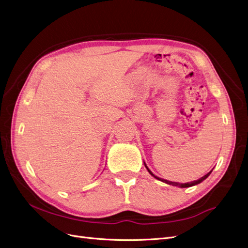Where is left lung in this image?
I'll list each match as a JSON object with an SVG mask.
<instances>
[{
    "label": "left lung",
    "instance_id": "obj_1",
    "mask_svg": "<svg viewBox=\"0 0 248 248\" xmlns=\"http://www.w3.org/2000/svg\"><path fill=\"white\" fill-rule=\"evenodd\" d=\"M145 164V163H144ZM145 167H146V169L148 170V171H149V173L151 176H153L155 179H157V180H160L161 182H163V183H167V184H169V185H172V186H178V187H181V188H187V187H191V186H194V185H197V184H199V183H201L202 182L203 180H205L209 175H210V172H212L213 170H210L208 173H206L205 176H203V177H201L199 180H196V181H193V182H190V183H185V184H180V183H177V182H171V181H168V180H163V179H160V178H158V177H156V176H154L153 173L151 172V170L147 168V166H146L145 164Z\"/></svg>",
    "mask_w": 248,
    "mask_h": 248
}]
</instances>
